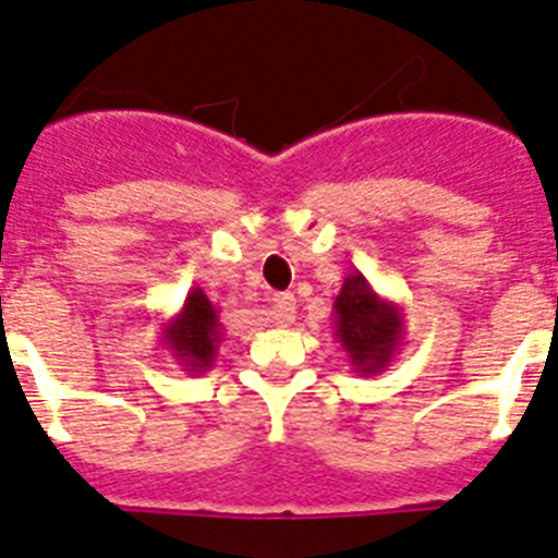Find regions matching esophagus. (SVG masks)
I'll list each match as a JSON object with an SVG mask.
<instances>
[{"label":"esophagus","instance_id":"esophagus-1","mask_svg":"<svg viewBox=\"0 0 558 558\" xmlns=\"http://www.w3.org/2000/svg\"><path fill=\"white\" fill-rule=\"evenodd\" d=\"M298 314V300L294 294H275L272 298V319L278 325H291Z\"/></svg>","mask_w":558,"mask_h":558}]
</instances>
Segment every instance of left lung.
I'll return each instance as SVG.
<instances>
[{"label": "left lung", "instance_id": "left-lung-1", "mask_svg": "<svg viewBox=\"0 0 558 558\" xmlns=\"http://www.w3.org/2000/svg\"><path fill=\"white\" fill-rule=\"evenodd\" d=\"M333 336L353 373L380 375L405 344V316L361 272H350L333 300Z\"/></svg>", "mask_w": 558, "mask_h": 558}]
</instances>
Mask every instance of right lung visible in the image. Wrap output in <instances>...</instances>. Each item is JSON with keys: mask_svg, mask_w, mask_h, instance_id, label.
Here are the masks:
<instances>
[{"mask_svg": "<svg viewBox=\"0 0 558 558\" xmlns=\"http://www.w3.org/2000/svg\"><path fill=\"white\" fill-rule=\"evenodd\" d=\"M225 341V328L219 323V311L199 286H194L183 300V308L163 323L160 344L174 355L183 373H208L217 361L219 344Z\"/></svg>", "mask_w": 558, "mask_h": 558, "instance_id": "add662e5", "label": "right lung"}]
</instances>
